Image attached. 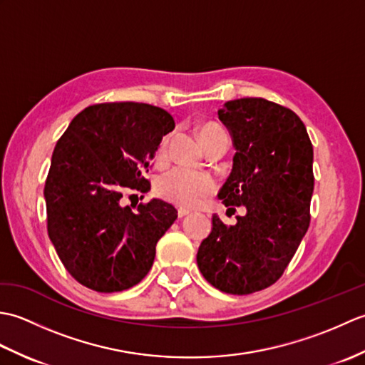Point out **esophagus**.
<instances>
[{
    "label": "esophagus",
    "mask_w": 365,
    "mask_h": 365,
    "mask_svg": "<svg viewBox=\"0 0 365 365\" xmlns=\"http://www.w3.org/2000/svg\"><path fill=\"white\" fill-rule=\"evenodd\" d=\"M190 213H191V210H188V208H178V212H177L178 218H183V216H187Z\"/></svg>",
    "instance_id": "obj_1"
}]
</instances>
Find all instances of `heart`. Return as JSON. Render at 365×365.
Returning <instances> with one entry per match:
<instances>
[{
    "instance_id": "obj_1",
    "label": "heart",
    "mask_w": 365,
    "mask_h": 365,
    "mask_svg": "<svg viewBox=\"0 0 365 365\" xmlns=\"http://www.w3.org/2000/svg\"><path fill=\"white\" fill-rule=\"evenodd\" d=\"M215 130L221 128L215 125V123H207V125L200 128V136ZM166 144L168 138H165V141H163L160 147L158 158L165 157ZM215 188L216 183L210 175L204 173H195V170L185 168L170 169L160 175L157 180V191L160 192V196L183 207H195L200 204L207 196L212 195Z\"/></svg>"
}]
</instances>
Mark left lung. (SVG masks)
Wrapping results in <instances>:
<instances>
[{
  "label": "left lung",
  "instance_id": "1",
  "mask_svg": "<svg viewBox=\"0 0 365 365\" xmlns=\"http://www.w3.org/2000/svg\"><path fill=\"white\" fill-rule=\"evenodd\" d=\"M218 115L235 149L218 197L229 210L243 205L246 215L230 227L213 215L197 267L218 290L250 294L282 276L306 235L314 149L298 115L265 98L230 100Z\"/></svg>",
  "mask_w": 365,
  "mask_h": 365
}]
</instances>
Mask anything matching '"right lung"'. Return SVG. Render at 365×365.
Wrapping results in <instances>:
<instances>
[{
	"mask_svg": "<svg viewBox=\"0 0 365 365\" xmlns=\"http://www.w3.org/2000/svg\"><path fill=\"white\" fill-rule=\"evenodd\" d=\"M174 127L158 106L100 103L76 114L56 143L43 190L48 237L66 269L88 289L122 292L150 271L177 210L152 199L131 212L120 199L127 190H150L144 174Z\"/></svg>",
	"mask_w": 365,
	"mask_h": 365,
	"instance_id": "right-lung-1",
	"label": "right lung"
}]
</instances>
